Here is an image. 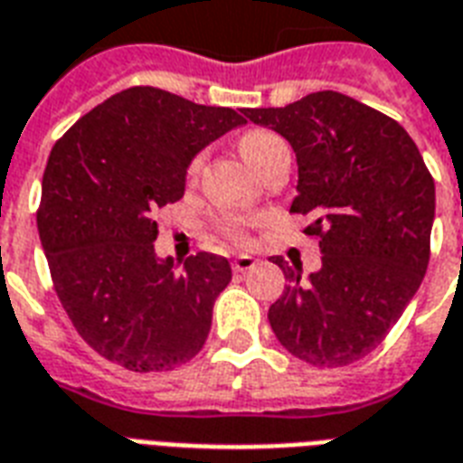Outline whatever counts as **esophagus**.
<instances>
[{"label": "esophagus", "mask_w": 463, "mask_h": 463, "mask_svg": "<svg viewBox=\"0 0 463 463\" xmlns=\"http://www.w3.org/2000/svg\"><path fill=\"white\" fill-rule=\"evenodd\" d=\"M256 263L258 260L253 256H239V258H234L232 268H234V272H246V270H250V268H253Z\"/></svg>", "instance_id": "obj_1"}]
</instances>
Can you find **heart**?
Here are the masks:
<instances>
[{
	"label": "heart",
	"instance_id": "b5f03b06",
	"mask_svg": "<svg viewBox=\"0 0 463 463\" xmlns=\"http://www.w3.org/2000/svg\"><path fill=\"white\" fill-rule=\"evenodd\" d=\"M282 145H285V142H282L278 135H272V132L268 130H253L241 137V154L250 166L260 168V164ZM195 168H198V161H193L191 171H195ZM214 229H217L224 239H229V241H246V222L239 220V217H222V220L214 222Z\"/></svg>",
	"mask_w": 463,
	"mask_h": 463
}]
</instances>
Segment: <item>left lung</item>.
<instances>
[{
    "label": "left lung",
    "instance_id": "left-lung-1",
    "mask_svg": "<svg viewBox=\"0 0 463 463\" xmlns=\"http://www.w3.org/2000/svg\"><path fill=\"white\" fill-rule=\"evenodd\" d=\"M280 132L297 154L289 213L309 214L321 270L285 272L268 311L285 350L314 367H345L386 338L420 288L430 260L435 181L393 118L338 91H317L285 109H243Z\"/></svg>",
    "mask_w": 463,
    "mask_h": 463
}]
</instances>
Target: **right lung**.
Instances as JSON below:
<instances>
[{
    "mask_svg": "<svg viewBox=\"0 0 463 463\" xmlns=\"http://www.w3.org/2000/svg\"><path fill=\"white\" fill-rule=\"evenodd\" d=\"M246 123L154 86H132L79 118L43 174L38 234L81 338L130 372H166L203 350L229 260L198 253L175 272L154 253L156 214L183 198L193 156Z\"/></svg>",
    "mask_w": 463,
    "mask_h": 463,
    "instance_id": "1",
    "label": "right lung"
}]
</instances>
